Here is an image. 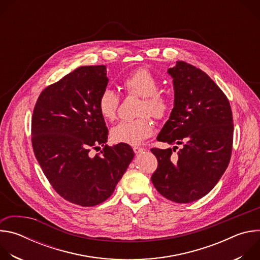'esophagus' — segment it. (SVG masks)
<instances>
[{
  "mask_svg": "<svg viewBox=\"0 0 260 260\" xmlns=\"http://www.w3.org/2000/svg\"><path fill=\"white\" fill-rule=\"evenodd\" d=\"M133 150H134V152H135L136 154H139V153L145 151V148H142V147H139V146H135V147L133 148Z\"/></svg>",
  "mask_w": 260,
  "mask_h": 260,
  "instance_id": "34e87169",
  "label": "esophagus"
}]
</instances>
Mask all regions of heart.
Wrapping results in <instances>:
<instances>
[{"mask_svg": "<svg viewBox=\"0 0 260 260\" xmlns=\"http://www.w3.org/2000/svg\"><path fill=\"white\" fill-rule=\"evenodd\" d=\"M121 87L127 95L141 98L138 114L140 117L120 121L111 128V139L115 143L139 145L150 137L153 131L149 114L161 120L166 118L172 109L171 96L159 89V81L154 73L147 68H139L132 72L122 80ZM120 99L118 94L110 88H105L98 100V110L101 116L107 121L116 118Z\"/></svg>", "mask_w": 260, "mask_h": 260, "instance_id": "heart-1", "label": "heart"}]
</instances>
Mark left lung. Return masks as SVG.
I'll list each match as a JSON object with an SVG mask.
<instances>
[{
  "label": "left lung",
  "instance_id": "left-lung-1",
  "mask_svg": "<svg viewBox=\"0 0 260 260\" xmlns=\"http://www.w3.org/2000/svg\"><path fill=\"white\" fill-rule=\"evenodd\" d=\"M168 73L173 77L174 108L157 141L183 146L174 157L171 148H152L158 166L151 181L166 199L186 204L208 194L229 167L233 113L226 95L201 69L177 61Z\"/></svg>",
  "mask_w": 260,
  "mask_h": 260
}]
</instances>
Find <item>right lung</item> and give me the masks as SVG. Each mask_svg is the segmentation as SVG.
Masks as SVG:
<instances>
[{"label":"right lung","instance_id":"obj_1","mask_svg":"<svg viewBox=\"0 0 260 260\" xmlns=\"http://www.w3.org/2000/svg\"><path fill=\"white\" fill-rule=\"evenodd\" d=\"M105 66H84L47 86L31 117L35 156L53 189L66 201L93 207L112 196L135 154L106 145L108 128L98 100L108 84ZM104 148L90 155L91 149Z\"/></svg>","mask_w":260,"mask_h":260}]
</instances>
